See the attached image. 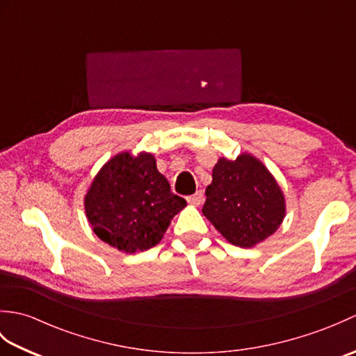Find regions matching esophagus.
<instances>
[{
  "label": "esophagus",
  "mask_w": 356,
  "mask_h": 356,
  "mask_svg": "<svg viewBox=\"0 0 356 356\" xmlns=\"http://www.w3.org/2000/svg\"><path fill=\"white\" fill-rule=\"evenodd\" d=\"M203 200H205V195H203L202 191H197L195 194H193V195H190V197H188V202H190L193 207L202 205Z\"/></svg>",
  "instance_id": "1"
}]
</instances>
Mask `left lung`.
Returning <instances> with one entry per match:
<instances>
[{"label": "left lung", "mask_w": 356, "mask_h": 356, "mask_svg": "<svg viewBox=\"0 0 356 356\" xmlns=\"http://www.w3.org/2000/svg\"><path fill=\"white\" fill-rule=\"evenodd\" d=\"M205 194L203 216L234 246H257L286 217L282 188L260 159L249 153L234 161L218 159Z\"/></svg>", "instance_id": "1"}]
</instances>
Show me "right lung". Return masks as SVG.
<instances>
[{
	"instance_id": "add662e5",
	"label": "right lung",
	"mask_w": 356,
	"mask_h": 356,
	"mask_svg": "<svg viewBox=\"0 0 356 356\" xmlns=\"http://www.w3.org/2000/svg\"><path fill=\"white\" fill-rule=\"evenodd\" d=\"M186 200L171 193L154 154L120 151L97 171L84 197L93 232L120 252L136 254L163 238Z\"/></svg>"
}]
</instances>
